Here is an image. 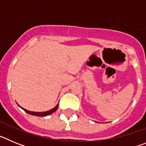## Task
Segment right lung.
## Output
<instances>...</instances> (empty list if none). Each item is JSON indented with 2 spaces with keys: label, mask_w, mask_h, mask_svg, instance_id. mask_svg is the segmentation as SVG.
I'll list each match as a JSON object with an SVG mask.
<instances>
[{
  "label": "right lung",
  "mask_w": 146,
  "mask_h": 146,
  "mask_svg": "<svg viewBox=\"0 0 146 146\" xmlns=\"http://www.w3.org/2000/svg\"><path fill=\"white\" fill-rule=\"evenodd\" d=\"M21 108V107H20ZM58 108V104H57L56 106L55 107V108H53V109L50 110H49V111H46V112H40V113H38V112H32V111H29V110H27L24 109V108H21L22 109L24 110V111L26 112L27 113H28V114L30 115H36V116H39V117H44V116H47V115H49L52 114V113H53L54 112H55L56 110H57Z\"/></svg>",
  "instance_id": "obj_1"
}]
</instances>
